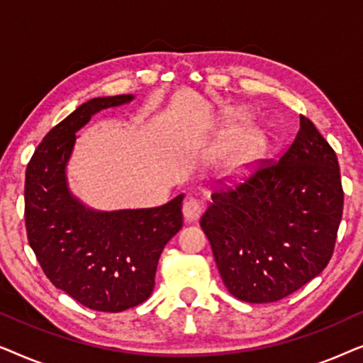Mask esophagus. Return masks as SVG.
Instances as JSON below:
<instances>
[{"instance_id":"34e87169","label":"esophagus","mask_w":363,"mask_h":363,"mask_svg":"<svg viewBox=\"0 0 363 363\" xmlns=\"http://www.w3.org/2000/svg\"><path fill=\"white\" fill-rule=\"evenodd\" d=\"M203 211V203L196 198H186L185 203H183V216H185L186 221H195L201 216Z\"/></svg>"}]
</instances>
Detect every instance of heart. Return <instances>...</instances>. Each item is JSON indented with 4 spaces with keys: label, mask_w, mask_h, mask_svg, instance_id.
<instances>
[{
    "label": "heart",
    "mask_w": 363,
    "mask_h": 363,
    "mask_svg": "<svg viewBox=\"0 0 363 363\" xmlns=\"http://www.w3.org/2000/svg\"><path fill=\"white\" fill-rule=\"evenodd\" d=\"M267 137L259 127L240 133L226 148V162L233 170H242L266 150Z\"/></svg>",
    "instance_id": "b5f03b06"
}]
</instances>
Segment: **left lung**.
I'll list each match as a JSON object with an SVG mask.
<instances>
[{"label":"left lung","instance_id":"8db88e82","mask_svg":"<svg viewBox=\"0 0 363 363\" xmlns=\"http://www.w3.org/2000/svg\"><path fill=\"white\" fill-rule=\"evenodd\" d=\"M200 225L218 271L240 301L264 304L329 264L344 210L337 155L309 118L279 160L211 195Z\"/></svg>","mask_w":363,"mask_h":363}]
</instances>
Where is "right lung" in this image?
<instances>
[{
    "instance_id": "add662e5",
    "label": "right lung",
    "mask_w": 363,
    "mask_h": 363,
    "mask_svg": "<svg viewBox=\"0 0 363 363\" xmlns=\"http://www.w3.org/2000/svg\"><path fill=\"white\" fill-rule=\"evenodd\" d=\"M132 99L123 94L82 104L48 132L26 168L29 246L57 289L101 312H122L150 297L163 247L183 226V195L157 208L94 211L69 191L66 165L76 132L96 112Z\"/></svg>"
}]
</instances>
